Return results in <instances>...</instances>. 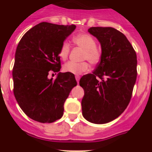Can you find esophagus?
Segmentation results:
<instances>
[{"label":"esophagus","instance_id":"34e87169","mask_svg":"<svg viewBox=\"0 0 152 152\" xmlns=\"http://www.w3.org/2000/svg\"><path fill=\"white\" fill-rule=\"evenodd\" d=\"M76 82H77V83H79V79H80V76H76Z\"/></svg>","mask_w":152,"mask_h":152}]
</instances>
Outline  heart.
<instances>
[{
	"instance_id": "obj_1",
	"label": "heart",
	"mask_w": 152,
	"mask_h": 152,
	"mask_svg": "<svg viewBox=\"0 0 152 152\" xmlns=\"http://www.w3.org/2000/svg\"><path fill=\"white\" fill-rule=\"evenodd\" d=\"M73 42L75 45L83 49L82 59H87L93 65L99 63L102 59V51L96 47V41L91 35L88 34H79L73 37ZM70 46L68 42H64L61 45L59 55L61 59H66L70 53ZM90 65L87 62H75L70 61L65 63L63 69L65 72L72 74L79 75L87 71Z\"/></svg>"
}]
</instances>
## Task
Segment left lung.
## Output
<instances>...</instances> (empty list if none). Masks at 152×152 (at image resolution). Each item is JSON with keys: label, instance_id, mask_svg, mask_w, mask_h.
Here are the masks:
<instances>
[{"label": "left lung", "instance_id": "obj_1", "mask_svg": "<svg viewBox=\"0 0 152 152\" xmlns=\"http://www.w3.org/2000/svg\"><path fill=\"white\" fill-rule=\"evenodd\" d=\"M102 46V59L93 73L81 78L85 90L82 115L93 124H107L124 113L137 79V55L125 35L112 27H91Z\"/></svg>", "mask_w": 152, "mask_h": 152}]
</instances>
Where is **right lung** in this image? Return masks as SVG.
Here are the masks:
<instances>
[{"instance_id":"1","label":"right lung","mask_w":152,"mask_h":152,"mask_svg":"<svg viewBox=\"0 0 152 152\" xmlns=\"http://www.w3.org/2000/svg\"><path fill=\"white\" fill-rule=\"evenodd\" d=\"M75 28V25L42 22L18 43L12 70L14 95L24 113L36 121L52 123L61 118L65 102L77 85L74 75L59 72V49ZM52 72L58 73L54 80L47 77Z\"/></svg>"}]
</instances>
